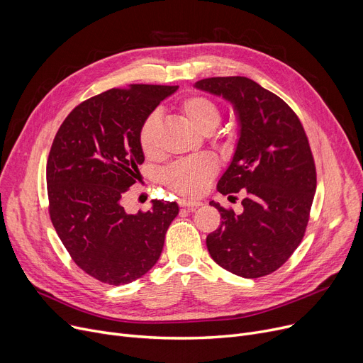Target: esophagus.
<instances>
[{"label":"esophagus","instance_id":"esophagus-1","mask_svg":"<svg viewBox=\"0 0 363 363\" xmlns=\"http://www.w3.org/2000/svg\"><path fill=\"white\" fill-rule=\"evenodd\" d=\"M178 204H179L181 207H188V208H191V211H194V208H197V207L201 206V201H197V200H185V199H182V200L178 201Z\"/></svg>","mask_w":363,"mask_h":363}]
</instances>
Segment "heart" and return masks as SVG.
Instances as JSON below:
<instances>
[{
	"label": "heart",
	"mask_w": 363,
	"mask_h": 363,
	"mask_svg": "<svg viewBox=\"0 0 363 363\" xmlns=\"http://www.w3.org/2000/svg\"><path fill=\"white\" fill-rule=\"evenodd\" d=\"M179 111L186 122L203 133L212 132L220 122L222 113L219 106L204 95H191L179 104ZM157 128L159 116L156 113L143 122L138 132L140 148L145 157L156 156L157 152ZM218 172V160L203 152L172 163L162 174L163 182L172 191L182 197H197L206 191Z\"/></svg>",
	"instance_id": "b5f03b06"
}]
</instances>
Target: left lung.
<instances>
[{"mask_svg":"<svg viewBox=\"0 0 363 363\" xmlns=\"http://www.w3.org/2000/svg\"><path fill=\"white\" fill-rule=\"evenodd\" d=\"M196 88L231 101L241 126L218 191H242V212L211 201L222 222L207 235V250L238 277L269 275L294 253L309 222L316 167L306 132L287 103L244 76L207 78Z\"/></svg>","mask_w":363,"mask_h":363,"instance_id":"8db88e82","label":"left lung"}]
</instances>
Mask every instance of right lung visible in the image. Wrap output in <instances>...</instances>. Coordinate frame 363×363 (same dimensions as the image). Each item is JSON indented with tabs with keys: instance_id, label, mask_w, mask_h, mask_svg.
I'll list each match as a JSON object with an SVG mask.
<instances>
[{
	"instance_id": "1",
	"label": "right lung",
	"mask_w": 363,
	"mask_h": 363,
	"mask_svg": "<svg viewBox=\"0 0 363 363\" xmlns=\"http://www.w3.org/2000/svg\"><path fill=\"white\" fill-rule=\"evenodd\" d=\"M178 86L133 84L76 106L57 130L47 162L50 218L79 268L110 285L129 284L160 257L175 201L126 213L122 199L144 162L138 132Z\"/></svg>"
}]
</instances>
